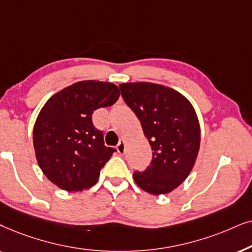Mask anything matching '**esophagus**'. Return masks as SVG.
<instances>
[{
  "instance_id": "34e87169",
  "label": "esophagus",
  "mask_w": 252,
  "mask_h": 252,
  "mask_svg": "<svg viewBox=\"0 0 252 252\" xmlns=\"http://www.w3.org/2000/svg\"><path fill=\"white\" fill-rule=\"evenodd\" d=\"M116 150H117V152L121 153V154L124 153V151H126V142H124L123 139H122V140H120V143L117 144Z\"/></svg>"
}]
</instances>
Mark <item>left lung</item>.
<instances>
[{
    "label": "left lung",
    "mask_w": 252,
    "mask_h": 252,
    "mask_svg": "<svg viewBox=\"0 0 252 252\" xmlns=\"http://www.w3.org/2000/svg\"><path fill=\"white\" fill-rule=\"evenodd\" d=\"M120 89L153 151L151 165L133 173V180L151 194L172 192L189 176L198 156L200 126L196 110L183 94L160 84L123 83Z\"/></svg>",
    "instance_id": "1"
}]
</instances>
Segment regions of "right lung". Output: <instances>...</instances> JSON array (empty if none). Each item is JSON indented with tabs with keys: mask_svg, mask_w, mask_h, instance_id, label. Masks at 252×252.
<instances>
[{
	"mask_svg": "<svg viewBox=\"0 0 252 252\" xmlns=\"http://www.w3.org/2000/svg\"><path fill=\"white\" fill-rule=\"evenodd\" d=\"M120 96L115 84L82 80L47 100L33 128L38 165L60 189L76 192L94 186L100 169L115 149L105 146L93 126L95 109L113 106Z\"/></svg>",
	"mask_w": 252,
	"mask_h": 252,
	"instance_id": "right-lung-1",
	"label": "right lung"
}]
</instances>
